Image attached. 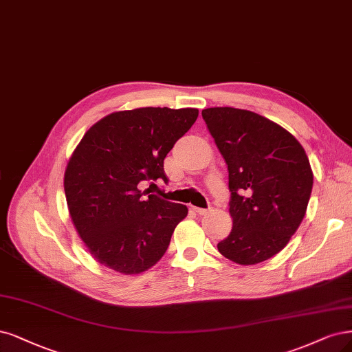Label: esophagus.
Masks as SVG:
<instances>
[{"label":"esophagus","mask_w":352,"mask_h":352,"mask_svg":"<svg viewBox=\"0 0 352 352\" xmlns=\"http://www.w3.org/2000/svg\"><path fill=\"white\" fill-rule=\"evenodd\" d=\"M193 211L198 212L199 215H205V214H207V212L210 211V208L207 210V208H198V207H193Z\"/></svg>","instance_id":"34e87169"}]
</instances>
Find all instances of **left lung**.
Instances as JSON below:
<instances>
[{
  "label": "left lung",
  "instance_id": "1",
  "mask_svg": "<svg viewBox=\"0 0 352 352\" xmlns=\"http://www.w3.org/2000/svg\"><path fill=\"white\" fill-rule=\"evenodd\" d=\"M227 163L233 228L217 245L239 265H254L281 252L306 215L313 172L301 144L258 113L234 107L202 111Z\"/></svg>",
  "mask_w": 352,
  "mask_h": 352
}]
</instances>
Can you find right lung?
<instances>
[{"label": "right lung", "mask_w": 352, "mask_h": 352, "mask_svg": "<svg viewBox=\"0 0 352 352\" xmlns=\"http://www.w3.org/2000/svg\"><path fill=\"white\" fill-rule=\"evenodd\" d=\"M197 118L192 107H140L107 115L84 134L64 190L72 224L96 261L132 275L162 259L188 208L138 185L168 180L166 155Z\"/></svg>", "instance_id": "1"}]
</instances>
